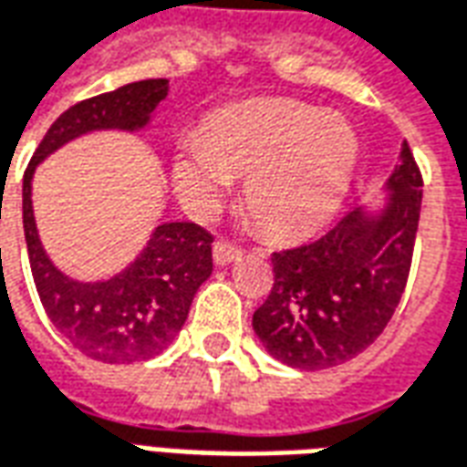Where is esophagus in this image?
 Listing matches in <instances>:
<instances>
[{
	"label": "esophagus",
	"mask_w": 467,
	"mask_h": 467,
	"mask_svg": "<svg viewBox=\"0 0 467 467\" xmlns=\"http://www.w3.org/2000/svg\"><path fill=\"white\" fill-rule=\"evenodd\" d=\"M243 257V253L234 247V244H227V243H214L213 247V260L217 267H224V265H233L237 263Z\"/></svg>",
	"instance_id": "34e87169"
}]
</instances>
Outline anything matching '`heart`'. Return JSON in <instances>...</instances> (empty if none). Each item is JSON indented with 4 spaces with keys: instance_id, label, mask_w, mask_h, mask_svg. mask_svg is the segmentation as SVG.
<instances>
[{
    "instance_id": "1",
    "label": "heart",
    "mask_w": 467,
    "mask_h": 467,
    "mask_svg": "<svg viewBox=\"0 0 467 467\" xmlns=\"http://www.w3.org/2000/svg\"><path fill=\"white\" fill-rule=\"evenodd\" d=\"M360 164V137L345 117L300 102H253L214 115L172 152V182L194 217L213 214L247 177L244 207L273 237H305L333 220Z\"/></svg>"
}]
</instances>
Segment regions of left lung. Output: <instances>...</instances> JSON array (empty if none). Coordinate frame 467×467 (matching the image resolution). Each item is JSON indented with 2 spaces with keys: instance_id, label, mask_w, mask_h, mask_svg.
I'll return each mask as SVG.
<instances>
[{
  "instance_id": "8db88e82",
  "label": "left lung",
  "mask_w": 467,
  "mask_h": 467,
  "mask_svg": "<svg viewBox=\"0 0 467 467\" xmlns=\"http://www.w3.org/2000/svg\"><path fill=\"white\" fill-rule=\"evenodd\" d=\"M378 204L355 207L313 243L273 254V290L253 315L275 360L325 370L370 348L408 283L422 202L420 170L402 142Z\"/></svg>"
}]
</instances>
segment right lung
Here are the masks:
<instances>
[{
  "label": "right lung",
  "mask_w": 467,
  "mask_h": 467,
  "mask_svg": "<svg viewBox=\"0 0 467 467\" xmlns=\"http://www.w3.org/2000/svg\"><path fill=\"white\" fill-rule=\"evenodd\" d=\"M167 97V79H142L57 117L22 182V223L47 317L77 350L102 362L150 360L172 343L194 293L213 275V234L192 223H157L132 263L107 280H75L57 267L36 230L32 180L39 164L92 132H142Z\"/></svg>",
  "instance_id": "1"
}]
</instances>
